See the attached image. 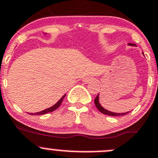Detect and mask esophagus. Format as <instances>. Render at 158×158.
I'll use <instances>...</instances> for the list:
<instances>
[{
  "instance_id": "34e87169",
  "label": "esophagus",
  "mask_w": 158,
  "mask_h": 158,
  "mask_svg": "<svg viewBox=\"0 0 158 158\" xmlns=\"http://www.w3.org/2000/svg\"><path fill=\"white\" fill-rule=\"evenodd\" d=\"M92 80H93L92 77H85L83 79V82L85 84H88L89 83V82H91Z\"/></svg>"
}]
</instances>
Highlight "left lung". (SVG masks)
<instances>
[{
	"label": "left lung",
	"instance_id": "8db88e82",
	"mask_svg": "<svg viewBox=\"0 0 158 158\" xmlns=\"http://www.w3.org/2000/svg\"><path fill=\"white\" fill-rule=\"evenodd\" d=\"M129 45H130V46H135V44H131V43H129ZM98 96H99V94L98 95H97V97H96L95 99H94V104H95V106L97 107V109H98V110L100 111L102 113L105 114V115H111V116H118V115H126V114H127L130 112H123V113H115V112H109V111L106 110V109H105L102 106H101L100 103H99Z\"/></svg>",
	"mask_w": 158,
	"mask_h": 158
}]
</instances>
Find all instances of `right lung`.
Instances as JSON below:
<instances>
[{"instance_id":"right-lung-1","label":"right lung","mask_w":158,"mask_h":158,"mask_svg":"<svg viewBox=\"0 0 158 158\" xmlns=\"http://www.w3.org/2000/svg\"><path fill=\"white\" fill-rule=\"evenodd\" d=\"M65 96H66V94H64V95L63 96V97L61 98L59 101H58L57 103H56L54 106H52V107L49 108V109H45V110L41 111V112H35V113H28V114H30V115H43V114H46V113H48V112H53L54 110H56V109H58V108L60 107V106L61 103H62L63 100H64V98Z\"/></svg>"}]
</instances>
